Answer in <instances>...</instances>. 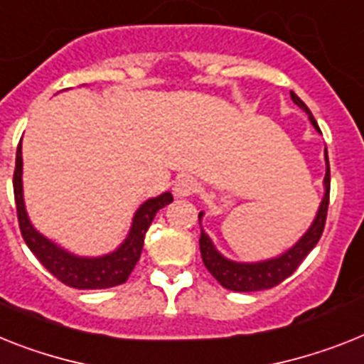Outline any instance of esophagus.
<instances>
[{
  "instance_id": "34e87169",
  "label": "esophagus",
  "mask_w": 364,
  "mask_h": 364,
  "mask_svg": "<svg viewBox=\"0 0 364 364\" xmlns=\"http://www.w3.org/2000/svg\"><path fill=\"white\" fill-rule=\"evenodd\" d=\"M199 182H197L193 176H182V178L176 180L175 195L176 197H189V195L199 193Z\"/></svg>"
}]
</instances>
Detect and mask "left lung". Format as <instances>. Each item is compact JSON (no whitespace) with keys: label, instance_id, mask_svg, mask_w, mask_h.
Segmentation results:
<instances>
[{"label":"left lung","instance_id":"left-lung-1","mask_svg":"<svg viewBox=\"0 0 364 364\" xmlns=\"http://www.w3.org/2000/svg\"><path fill=\"white\" fill-rule=\"evenodd\" d=\"M292 100L296 102L297 106L301 107L303 111H307L309 119L314 124V128H318L314 117H312L311 109L305 106V102L296 95V92H290ZM326 164H327V173L326 178H323V184H326V195H323V200L320 204V210H318V215L314 219L311 229L307 230V234L303 236L299 242L294 245L290 251H287L284 255H281L279 258H273V260H266V262L258 264H238L230 262L225 257L215 251V247L212 245L210 238L200 230L199 238V247H200V257H203V262L206 266L212 275L218 279V283L221 287L234 290V292H255V290H266V288H273L281 284L284 279H288L299 268V264L305 260L309 253H311L314 245L318 243V240L322 238L323 227H326L327 219V206H329V158H327L326 150ZM199 214V219H200Z\"/></svg>","mask_w":364,"mask_h":364}]
</instances>
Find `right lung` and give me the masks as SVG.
<instances>
[{"instance_id":"right-lung-1","label":"right lung","mask_w":364,"mask_h":364,"mask_svg":"<svg viewBox=\"0 0 364 364\" xmlns=\"http://www.w3.org/2000/svg\"><path fill=\"white\" fill-rule=\"evenodd\" d=\"M14 200H16V215L20 232L23 242L31 253L38 258V262L57 277L63 284L77 288V290H100V288L119 287L126 283L130 273L134 272L135 264L139 260L145 234L149 230L156 212L169 203H173V195L164 193L156 199H149L145 204H141L137 214L134 218L130 236L126 238L121 247L115 253L106 255L100 258H77L68 255L55 243L46 240L44 236L33 229V225L27 219L26 208H23L22 197V146L18 145L16 150V167L13 176Z\"/></svg>"}]
</instances>
